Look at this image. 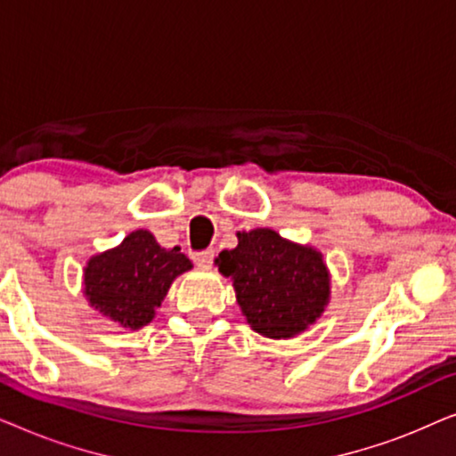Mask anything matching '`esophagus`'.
I'll return each mask as SVG.
<instances>
[{"label":"esophagus","mask_w":456,"mask_h":456,"mask_svg":"<svg viewBox=\"0 0 456 456\" xmlns=\"http://www.w3.org/2000/svg\"><path fill=\"white\" fill-rule=\"evenodd\" d=\"M214 255H216L214 248H208V251L192 255V261H195V264L201 265V267H209L211 264H214Z\"/></svg>","instance_id":"34e87169"}]
</instances>
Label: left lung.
<instances>
[{
    "label": "left lung",
    "mask_w": 456,
    "mask_h": 456,
    "mask_svg": "<svg viewBox=\"0 0 456 456\" xmlns=\"http://www.w3.org/2000/svg\"><path fill=\"white\" fill-rule=\"evenodd\" d=\"M239 245L217 255L220 273L232 280L248 326L265 338H292L323 314L330 272L320 251L297 245L276 230L239 232Z\"/></svg>",
    "instance_id": "1"
}]
</instances>
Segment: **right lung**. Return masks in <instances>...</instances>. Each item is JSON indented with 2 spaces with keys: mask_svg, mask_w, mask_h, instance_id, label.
I'll return each mask as SVG.
<instances>
[{
  "mask_svg": "<svg viewBox=\"0 0 456 456\" xmlns=\"http://www.w3.org/2000/svg\"><path fill=\"white\" fill-rule=\"evenodd\" d=\"M191 267L178 247L164 248L149 230H134L118 247L89 259L85 297L118 326L139 330L153 320L174 280Z\"/></svg>",
  "mask_w": 456,
  "mask_h": 456,
  "instance_id": "right-lung-1",
  "label": "right lung"
}]
</instances>
